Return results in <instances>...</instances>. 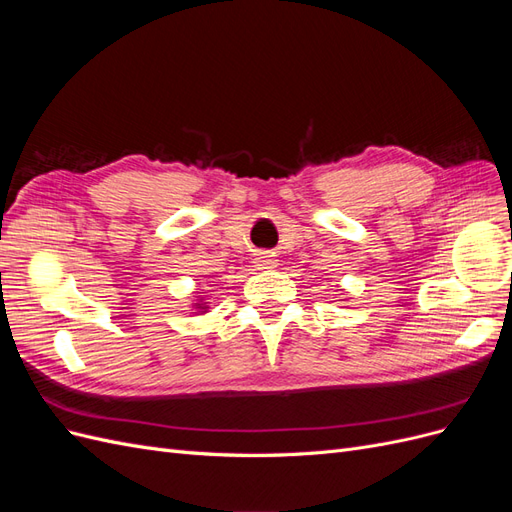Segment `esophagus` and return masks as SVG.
Returning <instances> with one entry per match:
<instances>
[{
    "mask_svg": "<svg viewBox=\"0 0 512 512\" xmlns=\"http://www.w3.org/2000/svg\"><path fill=\"white\" fill-rule=\"evenodd\" d=\"M254 262H256L258 269H273L275 267V258L269 252H258Z\"/></svg>",
    "mask_w": 512,
    "mask_h": 512,
    "instance_id": "obj_1",
    "label": "esophagus"
}]
</instances>
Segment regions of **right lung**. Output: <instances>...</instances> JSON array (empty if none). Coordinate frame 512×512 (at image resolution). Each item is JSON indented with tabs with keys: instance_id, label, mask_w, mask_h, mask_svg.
Listing matches in <instances>:
<instances>
[{
	"instance_id": "add662e5",
	"label": "right lung",
	"mask_w": 512,
	"mask_h": 512,
	"mask_svg": "<svg viewBox=\"0 0 512 512\" xmlns=\"http://www.w3.org/2000/svg\"><path fill=\"white\" fill-rule=\"evenodd\" d=\"M198 305V309H205V305L203 303H196Z\"/></svg>"
}]
</instances>
